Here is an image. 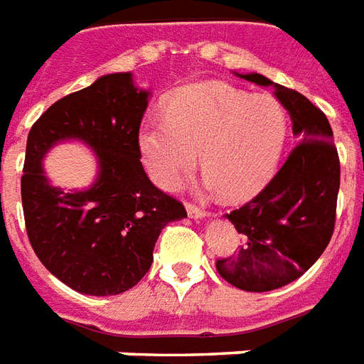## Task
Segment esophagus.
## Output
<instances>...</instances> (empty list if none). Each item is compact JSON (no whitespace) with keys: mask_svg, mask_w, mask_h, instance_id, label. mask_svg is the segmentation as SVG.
I'll list each match as a JSON object with an SVG mask.
<instances>
[{"mask_svg":"<svg viewBox=\"0 0 364 364\" xmlns=\"http://www.w3.org/2000/svg\"><path fill=\"white\" fill-rule=\"evenodd\" d=\"M187 214H189V218H206L208 213H206L205 208H200L197 205H187Z\"/></svg>","mask_w":364,"mask_h":364,"instance_id":"34e87169","label":"esophagus"}]
</instances>
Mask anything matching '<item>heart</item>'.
Here are the masks:
<instances>
[{
	"instance_id": "1",
	"label": "heart",
	"mask_w": 364,
	"mask_h": 364,
	"mask_svg": "<svg viewBox=\"0 0 364 364\" xmlns=\"http://www.w3.org/2000/svg\"><path fill=\"white\" fill-rule=\"evenodd\" d=\"M287 132V111L273 95L200 83L177 91L164 117L146 120L138 146L161 189H175L200 151L206 187L224 200H242L273 177Z\"/></svg>"
}]
</instances>
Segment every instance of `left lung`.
<instances>
[{"mask_svg": "<svg viewBox=\"0 0 364 364\" xmlns=\"http://www.w3.org/2000/svg\"><path fill=\"white\" fill-rule=\"evenodd\" d=\"M237 77L273 87L292 120L298 146L259 195L226 214L244 245L216 271L236 289L267 292L281 289L312 267L328 247L336 224L339 158L326 114L304 95L261 74Z\"/></svg>", "mask_w": 364, "mask_h": 364, "instance_id": "8db88e82", "label": "left lung"}]
</instances>
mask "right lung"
I'll use <instances>...</instances> for the list:
<instances>
[{
  "label": "right lung",
  "instance_id": "right-lung-1",
  "mask_svg": "<svg viewBox=\"0 0 364 364\" xmlns=\"http://www.w3.org/2000/svg\"><path fill=\"white\" fill-rule=\"evenodd\" d=\"M150 91L130 72L97 77L36 120L27 138L21 198L31 245L56 279L90 296L132 289L148 273L154 245L185 206L154 187L140 164L138 130ZM85 143L96 179L64 191L43 171L46 154L62 141Z\"/></svg>",
  "mask_w": 364,
  "mask_h": 364
}]
</instances>
